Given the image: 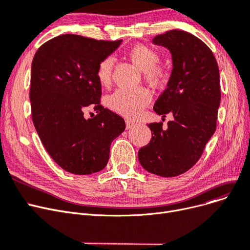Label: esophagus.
<instances>
[{"label":"esophagus","instance_id":"esophagus-1","mask_svg":"<svg viewBox=\"0 0 250 250\" xmlns=\"http://www.w3.org/2000/svg\"><path fill=\"white\" fill-rule=\"evenodd\" d=\"M125 125H126V128H132L133 126L136 125V123L135 122H132V121H128V119H126L125 121Z\"/></svg>","mask_w":250,"mask_h":250}]
</instances>
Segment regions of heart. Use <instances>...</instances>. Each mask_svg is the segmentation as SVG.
Returning a JSON list of instances; mask_svg holds the SVG:
<instances>
[{
	"label": "heart",
	"instance_id": "heart-1",
	"mask_svg": "<svg viewBox=\"0 0 250 250\" xmlns=\"http://www.w3.org/2000/svg\"><path fill=\"white\" fill-rule=\"evenodd\" d=\"M128 59L141 71L144 79L151 86H160L167 80V69L158 65L160 56L154 48L138 44L126 53ZM115 64L113 57L103 58L96 70V78L100 85L108 86L111 83L112 71ZM151 100L150 93L143 88L136 90H117L107 98V106L115 113L127 118H135L143 111Z\"/></svg>",
	"mask_w": 250,
	"mask_h": 250
}]
</instances>
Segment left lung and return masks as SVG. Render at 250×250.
I'll return each instance as SVG.
<instances>
[{
  "label": "left lung",
  "instance_id": "1",
  "mask_svg": "<svg viewBox=\"0 0 250 250\" xmlns=\"http://www.w3.org/2000/svg\"><path fill=\"white\" fill-rule=\"evenodd\" d=\"M152 42L171 54L172 70L154 104L158 115L172 113L173 121L148 125L152 137L141 148V166L160 177H177L200 158L216 127L221 102L220 71L211 50L197 37L183 30H169Z\"/></svg>",
  "mask_w": 250,
  "mask_h": 250
}]
</instances>
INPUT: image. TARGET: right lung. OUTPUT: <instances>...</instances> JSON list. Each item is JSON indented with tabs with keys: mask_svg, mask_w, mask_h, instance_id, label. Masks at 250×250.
I'll use <instances>...</instances> for the list:
<instances>
[{
	"mask_svg": "<svg viewBox=\"0 0 250 250\" xmlns=\"http://www.w3.org/2000/svg\"><path fill=\"white\" fill-rule=\"evenodd\" d=\"M122 42L62 35L41 46L32 60V122L50 156L74 175L102 170L111 142L125 128L122 116L100 105L96 78L99 62ZM92 104L99 114L86 120L83 112Z\"/></svg>",
	"mask_w": 250,
	"mask_h": 250,
	"instance_id": "1",
	"label": "right lung"
}]
</instances>
